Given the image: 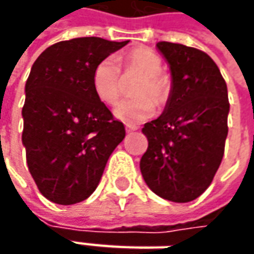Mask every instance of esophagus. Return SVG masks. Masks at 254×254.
Returning a JSON list of instances; mask_svg holds the SVG:
<instances>
[{
	"label": "esophagus",
	"mask_w": 254,
	"mask_h": 254,
	"mask_svg": "<svg viewBox=\"0 0 254 254\" xmlns=\"http://www.w3.org/2000/svg\"><path fill=\"white\" fill-rule=\"evenodd\" d=\"M135 130H137V127H135V126H127V127H126V131L127 132H132V131H135Z\"/></svg>",
	"instance_id": "1"
}]
</instances>
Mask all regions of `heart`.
Instances as JSON below:
<instances>
[{
    "mask_svg": "<svg viewBox=\"0 0 254 254\" xmlns=\"http://www.w3.org/2000/svg\"><path fill=\"white\" fill-rule=\"evenodd\" d=\"M124 67L127 72L142 73L134 93L137 97L120 102L114 107V116L127 123L135 124L150 119L155 112V104L165 103L170 92L168 79L161 73L162 61L150 49L138 48L126 55ZM93 89L97 97L107 104H114L122 92V70L117 59L112 56L103 59L93 72Z\"/></svg>",
    "mask_w": 254,
    "mask_h": 254,
    "instance_id": "heart-1",
    "label": "heart"
}]
</instances>
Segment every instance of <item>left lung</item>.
<instances>
[{
  "label": "left lung",
  "mask_w": 254,
  "mask_h": 254,
  "mask_svg": "<svg viewBox=\"0 0 254 254\" xmlns=\"http://www.w3.org/2000/svg\"><path fill=\"white\" fill-rule=\"evenodd\" d=\"M170 66L171 90L162 114L144 124L148 148L140 161L148 188L164 199L190 202L219 168L228 137V87L219 67L199 49L158 42Z\"/></svg>",
  "instance_id": "8db88e82"
}]
</instances>
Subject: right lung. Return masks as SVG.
Masks as SVG:
<instances>
[{
  "label": "right lung",
  "mask_w": 254,
  "mask_h": 254,
  "mask_svg": "<svg viewBox=\"0 0 254 254\" xmlns=\"http://www.w3.org/2000/svg\"><path fill=\"white\" fill-rule=\"evenodd\" d=\"M128 44L87 36L46 48L25 83L22 144L41 193L59 205L87 199L97 188L123 123L93 89L94 67Z\"/></svg>",
  "instance_id": "obj_1"
}]
</instances>
